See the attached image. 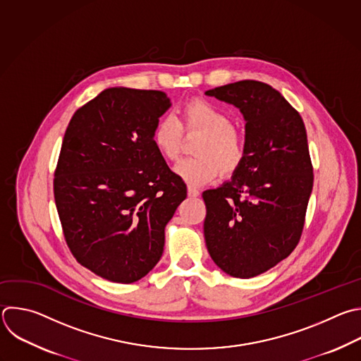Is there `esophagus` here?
Returning a JSON list of instances; mask_svg holds the SVG:
<instances>
[{"mask_svg":"<svg viewBox=\"0 0 361 361\" xmlns=\"http://www.w3.org/2000/svg\"><path fill=\"white\" fill-rule=\"evenodd\" d=\"M187 194H188V197H190V198H195V197H198V195H200V191H198L197 188H194V187L188 185V188H187Z\"/></svg>","mask_w":361,"mask_h":361,"instance_id":"obj_1","label":"esophagus"}]
</instances>
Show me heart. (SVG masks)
<instances>
[{
	"label": "heart",
	"instance_id": "obj_1",
	"mask_svg": "<svg viewBox=\"0 0 361 361\" xmlns=\"http://www.w3.org/2000/svg\"><path fill=\"white\" fill-rule=\"evenodd\" d=\"M231 123V117L222 109L208 100L194 99L184 106L181 123L174 114L157 120L152 142L164 160L173 161L181 152L183 129L201 133L194 147L197 156L180 160L174 173L190 185H205L221 173H235L245 159V139Z\"/></svg>",
	"mask_w": 361,
	"mask_h": 361
}]
</instances>
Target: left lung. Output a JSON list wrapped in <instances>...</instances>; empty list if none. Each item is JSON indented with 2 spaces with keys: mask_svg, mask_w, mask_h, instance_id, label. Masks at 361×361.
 <instances>
[{
  "mask_svg": "<svg viewBox=\"0 0 361 361\" xmlns=\"http://www.w3.org/2000/svg\"><path fill=\"white\" fill-rule=\"evenodd\" d=\"M245 118V159L231 180L202 192L212 261L233 278H254L296 248L313 187L305 123L272 86L239 80L205 92Z\"/></svg>",
  "mask_w": 361,
  "mask_h": 361,
  "instance_id": "8db88e82",
  "label": "left lung"
}]
</instances>
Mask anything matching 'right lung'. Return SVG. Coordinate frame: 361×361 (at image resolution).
Instances as JSON below:
<instances>
[{
  "instance_id": "obj_1",
  "label": "right lung",
  "mask_w": 361,
  "mask_h": 361,
  "mask_svg": "<svg viewBox=\"0 0 361 361\" xmlns=\"http://www.w3.org/2000/svg\"><path fill=\"white\" fill-rule=\"evenodd\" d=\"M164 92L109 87L75 111L54 195L66 244L97 276L133 283L160 261L164 228L187 197L152 142Z\"/></svg>"
}]
</instances>
